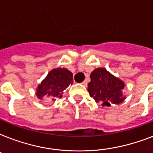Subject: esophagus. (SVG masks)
<instances>
[{
    "label": "esophagus",
    "instance_id": "esophagus-1",
    "mask_svg": "<svg viewBox=\"0 0 153 153\" xmlns=\"http://www.w3.org/2000/svg\"><path fill=\"white\" fill-rule=\"evenodd\" d=\"M82 85H83V86H87V82L86 81H84V82H82Z\"/></svg>",
    "mask_w": 153,
    "mask_h": 153
}]
</instances>
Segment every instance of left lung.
I'll list each match as a JSON object with an SVG mask.
<instances>
[{
  "label": "left lung",
  "mask_w": 153,
  "mask_h": 153,
  "mask_svg": "<svg viewBox=\"0 0 153 153\" xmlns=\"http://www.w3.org/2000/svg\"><path fill=\"white\" fill-rule=\"evenodd\" d=\"M125 82L114 76L105 68L98 67L91 72V82L88 83L90 96L102 106H110L123 102L126 97L124 95Z\"/></svg>",
  "instance_id": "obj_1"
}]
</instances>
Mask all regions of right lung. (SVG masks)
<instances>
[{
	"label": "right lung",
	"mask_w": 153,
	"mask_h": 153,
	"mask_svg": "<svg viewBox=\"0 0 153 153\" xmlns=\"http://www.w3.org/2000/svg\"><path fill=\"white\" fill-rule=\"evenodd\" d=\"M73 83V74L64 67L54 68L37 86V98L40 100L55 101L62 98L63 91Z\"/></svg>",
	"instance_id": "obj_1"
}]
</instances>
